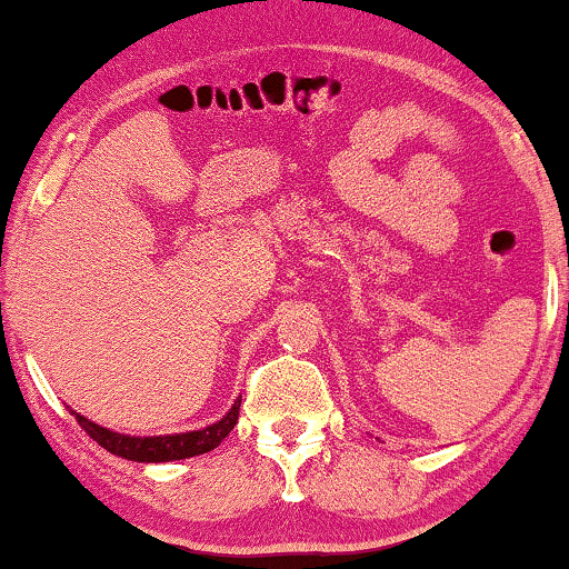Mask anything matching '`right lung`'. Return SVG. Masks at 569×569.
Wrapping results in <instances>:
<instances>
[{
    "instance_id": "right-lung-1",
    "label": "right lung",
    "mask_w": 569,
    "mask_h": 569,
    "mask_svg": "<svg viewBox=\"0 0 569 569\" xmlns=\"http://www.w3.org/2000/svg\"><path fill=\"white\" fill-rule=\"evenodd\" d=\"M238 415H240V399L232 403V409L220 419V422L209 425L204 430H197V432L162 435V438H129V435L111 432L96 422H88V419L80 415H74V419L100 448L108 450V453L129 458V461L162 463V461H181V458L201 456V453H209V450H214L224 438H228L232 427L238 425Z\"/></svg>"
}]
</instances>
